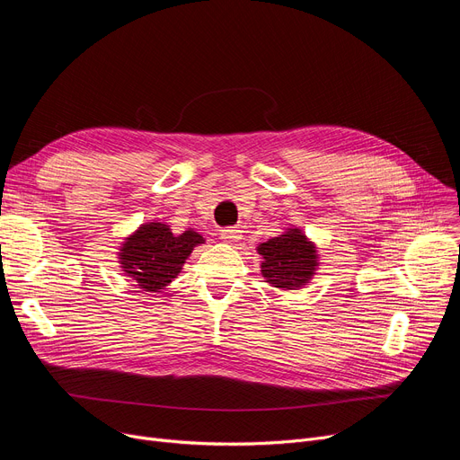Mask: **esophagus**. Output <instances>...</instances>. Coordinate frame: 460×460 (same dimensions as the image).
<instances>
[{
	"mask_svg": "<svg viewBox=\"0 0 460 460\" xmlns=\"http://www.w3.org/2000/svg\"><path fill=\"white\" fill-rule=\"evenodd\" d=\"M220 234H222L224 243H229V244L238 243V240L243 238V231H240L238 227H226V229H222Z\"/></svg>",
	"mask_w": 460,
	"mask_h": 460,
	"instance_id": "esophagus-1",
	"label": "esophagus"
}]
</instances>
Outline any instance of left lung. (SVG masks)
<instances>
[{"mask_svg": "<svg viewBox=\"0 0 460 460\" xmlns=\"http://www.w3.org/2000/svg\"><path fill=\"white\" fill-rule=\"evenodd\" d=\"M257 253L262 257V278L281 291H296L307 285L319 269L317 246L298 227L269 238L257 246Z\"/></svg>", "mask_w": 460, "mask_h": 460, "instance_id": "1", "label": "left lung"}]
</instances>
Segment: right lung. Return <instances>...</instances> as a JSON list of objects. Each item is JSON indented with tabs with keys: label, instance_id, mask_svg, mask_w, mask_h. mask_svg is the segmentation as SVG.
I'll use <instances>...</instances> for the list:
<instances>
[{
	"label": "right lung",
	"instance_id": "right-lung-1",
	"mask_svg": "<svg viewBox=\"0 0 460 460\" xmlns=\"http://www.w3.org/2000/svg\"><path fill=\"white\" fill-rule=\"evenodd\" d=\"M199 244H205V238L193 229L175 234L164 222H147L125 238L117 255L120 270L139 288L160 293L181 274L186 259Z\"/></svg>",
	"mask_w": 460,
	"mask_h": 460
}]
</instances>
